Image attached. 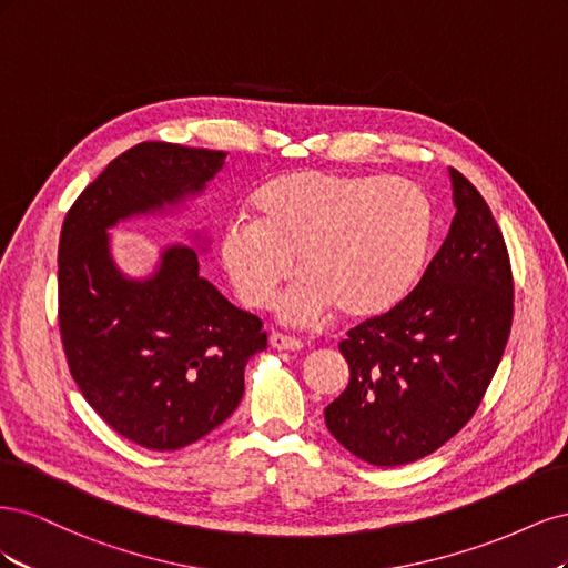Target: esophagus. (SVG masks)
<instances>
[{"label": "esophagus", "mask_w": 568, "mask_h": 568, "mask_svg": "<svg viewBox=\"0 0 568 568\" xmlns=\"http://www.w3.org/2000/svg\"><path fill=\"white\" fill-rule=\"evenodd\" d=\"M270 346L277 348V351H301L303 341L296 338V336H286L282 332H272L270 334Z\"/></svg>", "instance_id": "1"}]
</instances>
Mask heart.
Returning a JSON list of instances; mask_svg holds the SVG:
<instances>
[{
    "label": "heart",
    "instance_id": "1",
    "mask_svg": "<svg viewBox=\"0 0 568 568\" xmlns=\"http://www.w3.org/2000/svg\"><path fill=\"white\" fill-rule=\"evenodd\" d=\"M253 213L220 234V261L239 301L270 307L277 288L303 272L280 303L286 322L307 324L334 305L338 315H382L415 284L432 242L424 189L403 178L296 170L253 196Z\"/></svg>",
    "mask_w": 568,
    "mask_h": 568
}]
</instances>
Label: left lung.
Returning a JSON list of instances; mask_svg holds the SVG:
<instances>
[{"instance_id":"8db88e82","label":"left lung","mask_w":568,"mask_h":568,"mask_svg":"<svg viewBox=\"0 0 568 568\" xmlns=\"http://www.w3.org/2000/svg\"><path fill=\"white\" fill-rule=\"evenodd\" d=\"M455 217L419 284L338 343L348 388L324 409L332 436L374 467L436 453L474 417L500 365L514 280L500 227L450 168Z\"/></svg>"}]
</instances>
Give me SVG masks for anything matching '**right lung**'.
Listing matches in <instances>:
<instances>
[{
    "mask_svg": "<svg viewBox=\"0 0 568 568\" xmlns=\"http://www.w3.org/2000/svg\"><path fill=\"white\" fill-rule=\"evenodd\" d=\"M225 159V151L136 144L88 184L61 227L59 329L68 369L97 415L149 450H180L225 422L267 334L261 317L201 277L194 248H165L159 270L136 282L115 267L106 230L199 194Z\"/></svg>",
    "mask_w": 568,
    "mask_h": 568,
    "instance_id": "right-lung-1",
    "label": "right lung"
}]
</instances>
